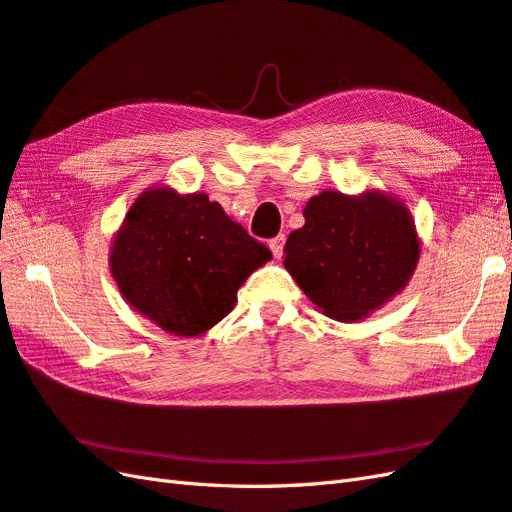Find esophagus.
<instances>
[{"label":"esophagus","mask_w":512,"mask_h":512,"mask_svg":"<svg viewBox=\"0 0 512 512\" xmlns=\"http://www.w3.org/2000/svg\"><path fill=\"white\" fill-rule=\"evenodd\" d=\"M269 249H271L273 256L280 258L282 252H284V236H276V239H271L269 241Z\"/></svg>","instance_id":"obj_1"}]
</instances>
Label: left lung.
<instances>
[{
  "mask_svg": "<svg viewBox=\"0 0 512 512\" xmlns=\"http://www.w3.org/2000/svg\"><path fill=\"white\" fill-rule=\"evenodd\" d=\"M284 245V269L323 315L354 323L400 295L421 256L415 219L397 195L321 191Z\"/></svg>",
  "mask_w": 512,
  "mask_h": 512,
  "instance_id": "obj_1",
  "label": "left lung"
}]
</instances>
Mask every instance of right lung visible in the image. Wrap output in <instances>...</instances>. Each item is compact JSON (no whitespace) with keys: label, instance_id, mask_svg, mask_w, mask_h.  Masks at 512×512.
Masks as SVG:
<instances>
[{"label":"right lung","instance_id":"1","mask_svg":"<svg viewBox=\"0 0 512 512\" xmlns=\"http://www.w3.org/2000/svg\"><path fill=\"white\" fill-rule=\"evenodd\" d=\"M271 252L206 193L145 189L112 236L110 273L121 297L158 328L193 339L226 317L236 291Z\"/></svg>","mask_w":512,"mask_h":512}]
</instances>
